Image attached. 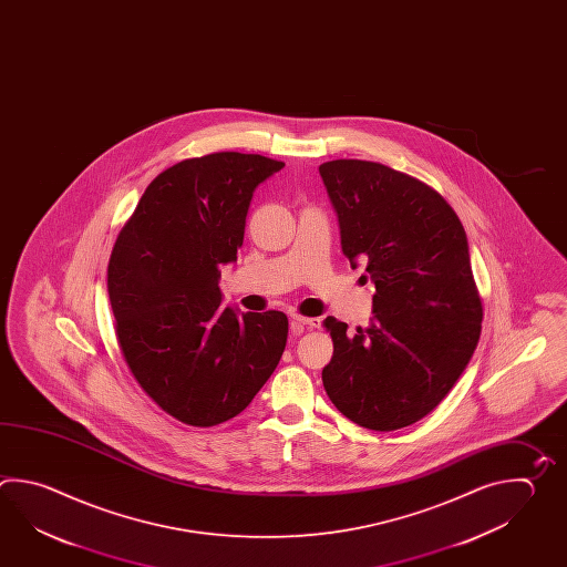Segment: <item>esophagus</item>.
Here are the masks:
<instances>
[{"label":"esophagus","instance_id":"esophagus-1","mask_svg":"<svg viewBox=\"0 0 567 567\" xmlns=\"http://www.w3.org/2000/svg\"><path fill=\"white\" fill-rule=\"evenodd\" d=\"M312 327H321V319H315V317H302V315H292L290 317V329L292 333H302L305 329H312Z\"/></svg>","mask_w":567,"mask_h":567}]
</instances>
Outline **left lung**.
Listing matches in <instances>:
<instances>
[{
	"label": "left lung",
	"mask_w": 567,
	"mask_h": 567,
	"mask_svg": "<svg viewBox=\"0 0 567 567\" xmlns=\"http://www.w3.org/2000/svg\"><path fill=\"white\" fill-rule=\"evenodd\" d=\"M319 174L343 255L375 285L365 329L351 336L324 319L333 339L324 392L359 426H410L451 392L481 337L466 231L432 187L382 163L337 159Z\"/></svg>",
	"instance_id": "obj_1"
}]
</instances>
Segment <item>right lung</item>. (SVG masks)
I'll list each match as a JSON object with an SVG mask.
<instances>
[{
  "mask_svg": "<svg viewBox=\"0 0 567 567\" xmlns=\"http://www.w3.org/2000/svg\"><path fill=\"white\" fill-rule=\"evenodd\" d=\"M285 163L212 153L157 175L116 238L109 299L128 370L167 414L192 426L238 416L277 370L289 319L221 307L256 187Z\"/></svg>",
  "mask_w": 567,
  "mask_h": 567,
  "instance_id": "add662e5",
  "label": "right lung"
}]
</instances>
